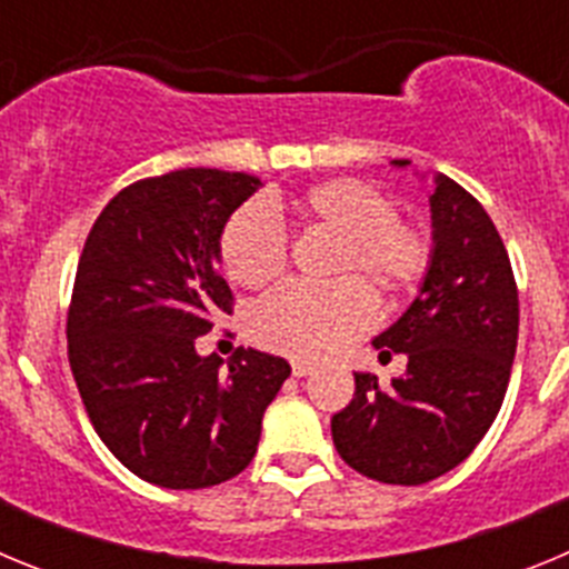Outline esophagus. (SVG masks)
I'll return each instance as SVG.
<instances>
[{
  "instance_id": "esophagus-1",
  "label": "esophagus",
  "mask_w": 569,
  "mask_h": 569,
  "mask_svg": "<svg viewBox=\"0 0 569 569\" xmlns=\"http://www.w3.org/2000/svg\"><path fill=\"white\" fill-rule=\"evenodd\" d=\"M290 370H293V376H310L313 373V365H310V361H301V359H296L293 365H290Z\"/></svg>"
}]
</instances>
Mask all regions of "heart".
Listing matches in <instances>:
<instances>
[{
	"mask_svg": "<svg viewBox=\"0 0 569 569\" xmlns=\"http://www.w3.org/2000/svg\"><path fill=\"white\" fill-rule=\"evenodd\" d=\"M301 230L336 239L328 288L281 284L259 301L250 328L259 345L293 359H321L365 333L376 319V301L365 279L387 305L413 296L425 281L433 241L419 222L396 216V202L365 179H328L281 202ZM219 259L230 281L259 290L284 270L288 244L276 216L244 204L228 219ZM356 274V280H347Z\"/></svg>",
	"mask_w": 569,
	"mask_h": 569,
	"instance_id": "heart-1",
	"label": "heart"
}]
</instances>
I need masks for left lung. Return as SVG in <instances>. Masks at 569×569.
<instances>
[{"mask_svg":"<svg viewBox=\"0 0 569 569\" xmlns=\"http://www.w3.org/2000/svg\"><path fill=\"white\" fill-rule=\"evenodd\" d=\"M433 182L430 268L410 308L373 339L379 359L407 356L405 376L381 387L353 373V401L330 421L341 459L385 485L433 481L476 450L519 341V290L499 230L461 184L441 173Z\"/></svg>","mask_w":569,"mask_h":569,"instance_id":"1","label":"left lung"}]
</instances>
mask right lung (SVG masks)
I'll return each mask as SVG.
<instances>
[{"mask_svg":"<svg viewBox=\"0 0 569 569\" xmlns=\"http://www.w3.org/2000/svg\"><path fill=\"white\" fill-rule=\"evenodd\" d=\"M256 176L184 168L128 184L90 228L68 310V359L90 425L130 472L202 490L253 461L261 416L290 376L239 347L228 367L196 339L230 313L219 239Z\"/></svg>","mask_w":569,"mask_h":569,"instance_id":"1","label":"right lung"}]
</instances>
